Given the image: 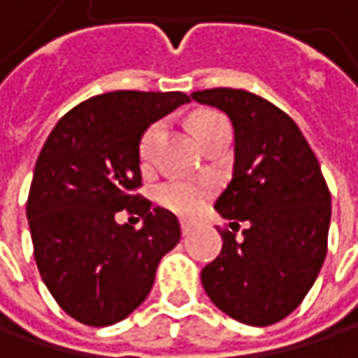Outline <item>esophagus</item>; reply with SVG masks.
<instances>
[{
  "mask_svg": "<svg viewBox=\"0 0 358 358\" xmlns=\"http://www.w3.org/2000/svg\"><path fill=\"white\" fill-rule=\"evenodd\" d=\"M192 228H194V226H192L190 222H182V224H180V230H182L184 236H188V234L192 232Z\"/></svg>",
  "mask_w": 358,
  "mask_h": 358,
  "instance_id": "obj_1",
  "label": "esophagus"
}]
</instances>
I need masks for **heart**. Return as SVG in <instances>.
Wrapping results in <instances>:
<instances>
[{
	"label": "heart",
	"mask_w": 358,
	"mask_h": 358,
	"mask_svg": "<svg viewBox=\"0 0 358 358\" xmlns=\"http://www.w3.org/2000/svg\"><path fill=\"white\" fill-rule=\"evenodd\" d=\"M224 120L222 115L217 113H209V111H201V113H194L192 120H190V130L192 134L196 136V141L203 136V132L213 126L215 122ZM162 124L155 122L151 124L141 141H138V162L143 166H147L151 162V155H153V149L159 141V134H162ZM207 186L205 184H196V182H182V180H170V182H164L159 188H157V201L170 209L172 213L182 215V217H192L194 213H199L207 201Z\"/></svg>",
	"instance_id": "heart-1"
}]
</instances>
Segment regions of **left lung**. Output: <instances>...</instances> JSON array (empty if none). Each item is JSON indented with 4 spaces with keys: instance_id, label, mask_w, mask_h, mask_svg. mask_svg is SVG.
I'll return each mask as SVG.
<instances>
[{
    "instance_id": "obj_1",
    "label": "left lung",
    "mask_w": 358,
    "mask_h": 358,
    "mask_svg": "<svg viewBox=\"0 0 358 358\" xmlns=\"http://www.w3.org/2000/svg\"><path fill=\"white\" fill-rule=\"evenodd\" d=\"M190 97L228 113L236 138L234 178L215 203L230 228L220 230L222 252L201 271L203 288L236 322H282L327 252L331 196L320 162L294 120L259 95L205 89Z\"/></svg>"
}]
</instances>
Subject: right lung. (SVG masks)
Returning a JSON list of instances; mask_svg holds the SVG:
<instances>
[{
  "label": "right lung",
  "instance_id": "right-lung-1",
  "mask_svg": "<svg viewBox=\"0 0 358 358\" xmlns=\"http://www.w3.org/2000/svg\"><path fill=\"white\" fill-rule=\"evenodd\" d=\"M172 93L113 91L72 108L47 136L27 201L38 273L55 303L93 327L128 317L151 292L162 257L180 241L174 213L138 194V141L188 103ZM117 210L145 220L134 231Z\"/></svg>",
  "mask_w": 358,
  "mask_h": 358
}]
</instances>
